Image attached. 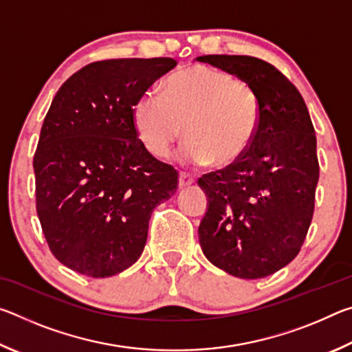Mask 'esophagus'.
<instances>
[{"instance_id":"esophagus-1","label":"esophagus","mask_w":352,"mask_h":352,"mask_svg":"<svg viewBox=\"0 0 352 352\" xmlns=\"http://www.w3.org/2000/svg\"><path fill=\"white\" fill-rule=\"evenodd\" d=\"M195 178H197V177H195L194 174H189V172H182V174H180V188L192 184L195 182Z\"/></svg>"}]
</instances>
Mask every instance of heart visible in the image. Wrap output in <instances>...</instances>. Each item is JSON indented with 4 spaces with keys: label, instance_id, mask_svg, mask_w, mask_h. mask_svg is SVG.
<instances>
[{
    "label": "heart",
    "instance_id": "1",
    "mask_svg": "<svg viewBox=\"0 0 352 352\" xmlns=\"http://www.w3.org/2000/svg\"><path fill=\"white\" fill-rule=\"evenodd\" d=\"M261 99L250 83L222 69L195 65L170 76L164 96L146 91L133 107L141 144L166 157L189 136L183 157L194 163L231 164L253 144L261 122Z\"/></svg>",
    "mask_w": 352,
    "mask_h": 352
}]
</instances>
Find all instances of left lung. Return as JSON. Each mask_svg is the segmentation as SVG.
<instances>
[{
    "mask_svg": "<svg viewBox=\"0 0 352 352\" xmlns=\"http://www.w3.org/2000/svg\"><path fill=\"white\" fill-rule=\"evenodd\" d=\"M199 62L239 77L261 99L248 151L199 178L208 211L199 241L208 261L243 279L265 278L300 253L311 226L320 166L305 99L273 65L250 56H201Z\"/></svg>",
    "mask_w": 352,
    "mask_h": 352,
    "instance_id": "obj_1",
    "label": "left lung"
}]
</instances>
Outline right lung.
<instances>
[{
	"mask_svg": "<svg viewBox=\"0 0 352 352\" xmlns=\"http://www.w3.org/2000/svg\"><path fill=\"white\" fill-rule=\"evenodd\" d=\"M177 65L170 57L93 62L58 88L34 155L35 206L56 259L107 278L135 264L155 208L178 172L146 151L133 107Z\"/></svg>",
	"mask_w": 352,
	"mask_h": 352,
	"instance_id": "1",
	"label": "right lung"
}]
</instances>
